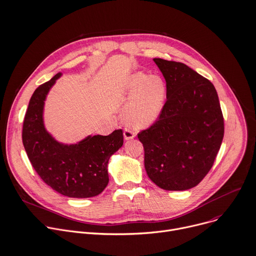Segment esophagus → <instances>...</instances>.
I'll return each mask as SVG.
<instances>
[{"instance_id":"esophagus-1","label":"esophagus","mask_w":256,"mask_h":256,"mask_svg":"<svg viewBox=\"0 0 256 256\" xmlns=\"http://www.w3.org/2000/svg\"><path fill=\"white\" fill-rule=\"evenodd\" d=\"M134 137H135V133L134 132H132L129 129H125L124 130V138H125V140H129V139H132Z\"/></svg>"}]
</instances>
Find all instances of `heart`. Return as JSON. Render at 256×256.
Masks as SVG:
<instances>
[{
	"label": "heart",
	"mask_w": 256,
	"mask_h": 256,
	"mask_svg": "<svg viewBox=\"0 0 256 256\" xmlns=\"http://www.w3.org/2000/svg\"><path fill=\"white\" fill-rule=\"evenodd\" d=\"M115 96L121 102L129 100L123 115L126 124L136 130L146 129L160 115L166 98V85L160 76L137 72L117 85Z\"/></svg>",
	"instance_id": "obj_1"
}]
</instances>
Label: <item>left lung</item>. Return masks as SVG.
Here are the masks:
<instances>
[{
	"label": "left lung",
	"instance_id": "8db88e82",
	"mask_svg": "<svg viewBox=\"0 0 256 256\" xmlns=\"http://www.w3.org/2000/svg\"><path fill=\"white\" fill-rule=\"evenodd\" d=\"M166 83L158 120L138 134L150 179L164 190L195 187L210 172L224 137L214 84L187 65L154 58Z\"/></svg>",
	"mask_w": 256,
	"mask_h": 256
}]
</instances>
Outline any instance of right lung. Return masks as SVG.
Listing matches in <instances>:
<instances>
[{"label": "right lung", "mask_w": 256, "mask_h": 256, "mask_svg": "<svg viewBox=\"0 0 256 256\" xmlns=\"http://www.w3.org/2000/svg\"><path fill=\"white\" fill-rule=\"evenodd\" d=\"M62 75L56 74L34 92L23 122V146L36 173L52 189L73 198L94 197L108 184V160L123 146V131L88 135L69 144L56 140L46 128L44 110L50 88Z\"/></svg>", "instance_id": "add662e5"}]
</instances>
